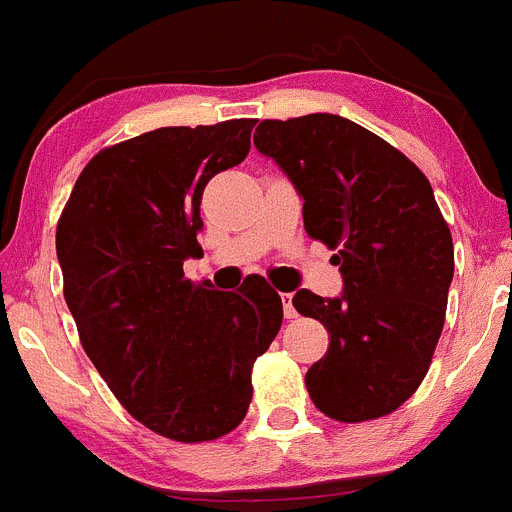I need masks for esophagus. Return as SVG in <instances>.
<instances>
[{"instance_id": "obj_1", "label": "esophagus", "mask_w": 512, "mask_h": 512, "mask_svg": "<svg viewBox=\"0 0 512 512\" xmlns=\"http://www.w3.org/2000/svg\"><path fill=\"white\" fill-rule=\"evenodd\" d=\"M281 303H283V316L286 318L296 316V308H293V293H281Z\"/></svg>"}]
</instances>
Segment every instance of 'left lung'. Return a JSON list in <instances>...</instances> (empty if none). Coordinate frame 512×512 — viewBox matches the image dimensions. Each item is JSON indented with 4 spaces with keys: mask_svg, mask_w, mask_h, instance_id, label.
<instances>
[{
    "mask_svg": "<svg viewBox=\"0 0 512 512\" xmlns=\"http://www.w3.org/2000/svg\"><path fill=\"white\" fill-rule=\"evenodd\" d=\"M254 146L303 199L306 234L338 249L341 296L301 288L298 313L326 326V356L306 373L328 418L388 416L426 378L453 281V239L423 171L338 114L261 121Z\"/></svg>",
    "mask_w": 512,
    "mask_h": 512,
    "instance_id": "8db88e82",
    "label": "left lung"
}]
</instances>
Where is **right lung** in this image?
<instances>
[{
  "mask_svg": "<svg viewBox=\"0 0 512 512\" xmlns=\"http://www.w3.org/2000/svg\"><path fill=\"white\" fill-rule=\"evenodd\" d=\"M256 119L164 126L99 151L57 226L64 298L86 356L139 423L181 443L244 421L251 368L283 321L261 276L196 286L201 196L251 149Z\"/></svg>",
  "mask_w": 512,
  "mask_h": 512,
  "instance_id": "add662e5",
  "label": "right lung"
}]
</instances>
